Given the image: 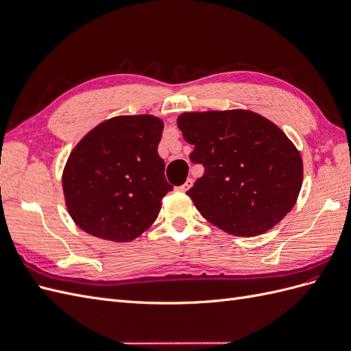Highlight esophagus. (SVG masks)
<instances>
[{"mask_svg":"<svg viewBox=\"0 0 351 351\" xmlns=\"http://www.w3.org/2000/svg\"><path fill=\"white\" fill-rule=\"evenodd\" d=\"M192 184H193V182H192V178H187V180H186V182H184V184H183V186H180L178 189H180V190H182V192H187V190H189L190 187H192Z\"/></svg>","mask_w":351,"mask_h":351,"instance_id":"1","label":"esophagus"}]
</instances>
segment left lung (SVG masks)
<instances>
[{
    "label": "left lung",
    "instance_id": "1",
    "mask_svg": "<svg viewBox=\"0 0 351 351\" xmlns=\"http://www.w3.org/2000/svg\"><path fill=\"white\" fill-rule=\"evenodd\" d=\"M190 159L205 174L187 195L210 224L232 236L263 234L289 214L303 183V161L287 134L249 110L178 115Z\"/></svg>",
    "mask_w": 351,
    "mask_h": 351
}]
</instances>
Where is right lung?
Here are the masks:
<instances>
[{
  "label": "right lung",
  "mask_w": 351,
  "mask_h": 351,
  "mask_svg": "<svg viewBox=\"0 0 351 351\" xmlns=\"http://www.w3.org/2000/svg\"><path fill=\"white\" fill-rule=\"evenodd\" d=\"M164 121L151 114L99 123L74 146L62 169L71 219L88 234L125 243L149 228L173 190L158 155Z\"/></svg>",
  "instance_id": "1"
}]
</instances>
